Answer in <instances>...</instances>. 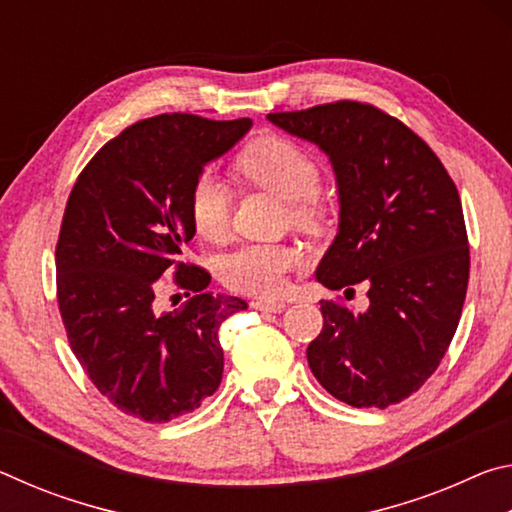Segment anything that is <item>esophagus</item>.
<instances>
[{
  "mask_svg": "<svg viewBox=\"0 0 512 512\" xmlns=\"http://www.w3.org/2000/svg\"><path fill=\"white\" fill-rule=\"evenodd\" d=\"M250 307H255L259 311H271V314H282V311L287 309V305L280 300H253L250 302Z\"/></svg>",
  "mask_w": 512,
  "mask_h": 512,
  "instance_id": "esophagus-1",
  "label": "esophagus"
}]
</instances>
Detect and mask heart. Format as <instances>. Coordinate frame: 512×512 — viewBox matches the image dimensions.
Segmentation results:
<instances>
[{
  "label": "heart",
  "mask_w": 512,
  "mask_h": 512,
  "mask_svg": "<svg viewBox=\"0 0 512 512\" xmlns=\"http://www.w3.org/2000/svg\"><path fill=\"white\" fill-rule=\"evenodd\" d=\"M235 171L289 203V214L302 228H318L325 203L318 196L320 169L314 155L280 135H264L239 153ZM189 219L203 239L219 241L230 225V196L223 183L201 176L189 189ZM302 264V253L287 244H246L223 255L219 277L225 287L250 296H277L287 275Z\"/></svg>",
  "instance_id": "1"
}]
</instances>
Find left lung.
Segmentation results:
<instances>
[{"label":"left lung","mask_w":512,"mask_h":512,"mask_svg":"<svg viewBox=\"0 0 512 512\" xmlns=\"http://www.w3.org/2000/svg\"><path fill=\"white\" fill-rule=\"evenodd\" d=\"M268 121L314 142L336 173L339 235L318 282L334 291L368 282L361 314L320 300L309 368L357 409L402 402L436 372L461 320L470 246L454 180L422 137L370 103L271 112Z\"/></svg>","instance_id":"1"}]
</instances>
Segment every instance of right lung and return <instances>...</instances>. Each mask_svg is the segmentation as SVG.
I'll use <instances>...</instances> for the list:
<instances>
[{
    "label": "right lung",
    "mask_w": 512,
    "mask_h": 512,
    "mask_svg": "<svg viewBox=\"0 0 512 512\" xmlns=\"http://www.w3.org/2000/svg\"><path fill=\"white\" fill-rule=\"evenodd\" d=\"M250 126L185 112L142 119L101 146L67 198L56 244L60 318L92 384L133 418L169 422L221 384L219 327L248 305L205 291L210 273L183 262L196 232L187 201L205 164ZM171 270L195 298L160 315L154 296Z\"/></svg>",
    "instance_id": "right-lung-1"
}]
</instances>
